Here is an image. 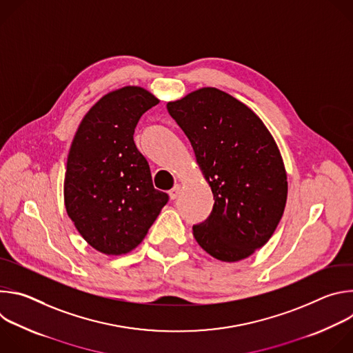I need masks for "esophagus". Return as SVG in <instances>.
Masks as SVG:
<instances>
[{
  "label": "esophagus",
  "instance_id": "esophagus-1",
  "mask_svg": "<svg viewBox=\"0 0 353 353\" xmlns=\"http://www.w3.org/2000/svg\"><path fill=\"white\" fill-rule=\"evenodd\" d=\"M180 191H181V185H180V184H176V185L169 191L170 199H176V198L180 195Z\"/></svg>",
  "mask_w": 353,
  "mask_h": 353
}]
</instances>
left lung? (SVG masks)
Here are the masks:
<instances>
[{
  "mask_svg": "<svg viewBox=\"0 0 353 353\" xmlns=\"http://www.w3.org/2000/svg\"><path fill=\"white\" fill-rule=\"evenodd\" d=\"M191 142L215 204L192 226L212 257L234 263L261 248L285 210L288 181L279 149L259 116L226 92L203 88L168 103Z\"/></svg>",
  "mask_w": 353,
  "mask_h": 353,
  "instance_id": "1",
  "label": "left lung"
}]
</instances>
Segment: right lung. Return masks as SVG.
<instances>
[{"label": "right lung", "instance_id": "add662e5", "mask_svg": "<svg viewBox=\"0 0 353 353\" xmlns=\"http://www.w3.org/2000/svg\"><path fill=\"white\" fill-rule=\"evenodd\" d=\"M158 103L138 86L110 92L86 113L74 137L64 180L67 214L103 254L130 253L169 201L154 187L134 142L141 116Z\"/></svg>", "mask_w": 353, "mask_h": 353}]
</instances>
